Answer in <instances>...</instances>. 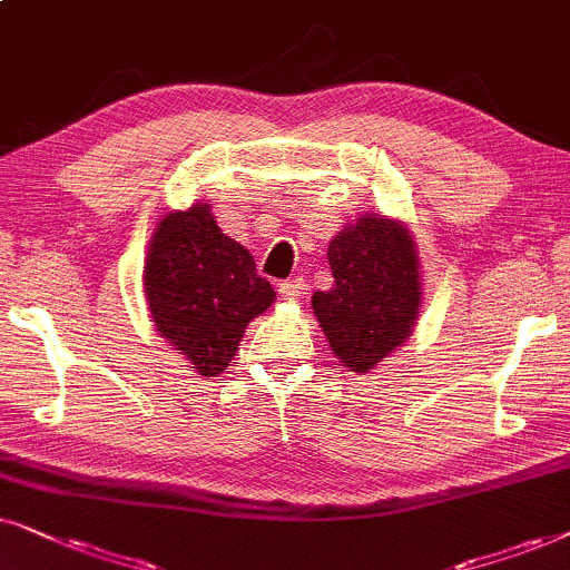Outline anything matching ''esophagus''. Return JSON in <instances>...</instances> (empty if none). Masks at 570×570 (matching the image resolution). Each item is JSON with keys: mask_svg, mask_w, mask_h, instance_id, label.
Here are the masks:
<instances>
[{"mask_svg": "<svg viewBox=\"0 0 570 570\" xmlns=\"http://www.w3.org/2000/svg\"><path fill=\"white\" fill-rule=\"evenodd\" d=\"M278 294H281V297H284L286 302H299L302 297H305V281H302L299 276L286 278L284 284L278 286Z\"/></svg>", "mask_w": 570, "mask_h": 570, "instance_id": "esophagus-1", "label": "esophagus"}]
</instances>
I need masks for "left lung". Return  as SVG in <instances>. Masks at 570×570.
Masks as SVG:
<instances>
[{
	"instance_id": "1",
	"label": "left lung",
	"mask_w": 570,
	"mask_h": 570,
	"mask_svg": "<svg viewBox=\"0 0 570 570\" xmlns=\"http://www.w3.org/2000/svg\"><path fill=\"white\" fill-rule=\"evenodd\" d=\"M333 286L313 309L331 352L354 373H370L412 336L422 307L420 257L401 222L364 214L328 245Z\"/></svg>"
}]
</instances>
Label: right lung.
Segmentation results:
<instances>
[{
  "mask_svg": "<svg viewBox=\"0 0 570 570\" xmlns=\"http://www.w3.org/2000/svg\"><path fill=\"white\" fill-rule=\"evenodd\" d=\"M142 289L158 336L203 377L229 367L249 321L276 299L271 281L257 276L249 249L218 229L210 203L158 222Z\"/></svg>",
  "mask_w": 570,
  "mask_h": 570,
  "instance_id": "add662e5",
  "label": "right lung"
}]
</instances>
